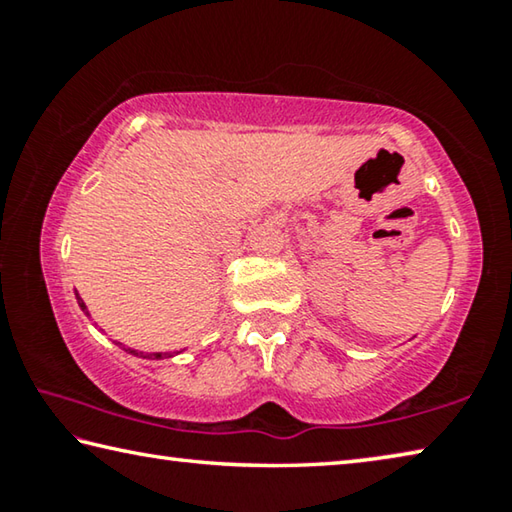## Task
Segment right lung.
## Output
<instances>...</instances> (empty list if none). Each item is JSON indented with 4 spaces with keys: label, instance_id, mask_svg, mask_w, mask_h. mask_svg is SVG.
Masks as SVG:
<instances>
[{
    "label": "right lung",
    "instance_id": "obj_1",
    "mask_svg": "<svg viewBox=\"0 0 512 512\" xmlns=\"http://www.w3.org/2000/svg\"><path fill=\"white\" fill-rule=\"evenodd\" d=\"M76 302H79V307L85 311V314L90 316V311H88V307H85V302H83V298L79 296V291H76ZM121 345V343H119ZM126 352H131V354H135V357H142V359H149V361H158V359H169V357H173V354H180L183 350H178V352H137V350H133V348H124Z\"/></svg>",
    "mask_w": 512,
    "mask_h": 512
}]
</instances>
